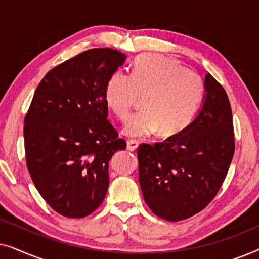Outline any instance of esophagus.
Instances as JSON below:
<instances>
[{"mask_svg": "<svg viewBox=\"0 0 259 259\" xmlns=\"http://www.w3.org/2000/svg\"><path fill=\"white\" fill-rule=\"evenodd\" d=\"M138 146H139V143L136 140H128L127 141V150L128 151H137Z\"/></svg>", "mask_w": 259, "mask_h": 259, "instance_id": "1", "label": "esophagus"}]
</instances>
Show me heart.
I'll use <instances>...</instances> for the list:
<instances>
[{
	"label": "heart",
	"instance_id": "obj_1",
	"mask_svg": "<svg viewBox=\"0 0 259 259\" xmlns=\"http://www.w3.org/2000/svg\"><path fill=\"white\" fill-rule=\"evenodd\" d=\"M199 74L161 55H143L130 75L115 72L105 88L107 107L122 121L128 118L138 97L144 98L145 112L130 118L123 133L147 138L160 132L173 137L191 125L204 98Z\"/></svg>",
	"mask_w": 259,
	"mask_h": 259
}]
</instances>
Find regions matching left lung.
Segmentation results:
<instances>
[{
	"mask_svg": "<svg viewBox=\"0 0 259 259\" xmlns=\"http://www.w3.org/2000/svg\"><path fill=\"white\" fill-rule=\"evenodd\" d=\"M201 108L191 125L165 143L138 148L139 183L152 212L169 222L204 210L221 189L235 152L226 92L207 73Z\"/></svg>",
	"mask_w": 259,
	"mask_h": 259,
	"instance_id": "8db88e82",
	"label": "left lung"
}]
</instances>
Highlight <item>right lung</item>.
<instances>
[{"mask_svg":"<svg viewBox=\"0 0 259 259\" xmlns=\"http://www.w3.org/2000/svg\"><path fill=\"white\" fill-rule=\"evenodd\" d=\"M127 56L90 49L46 74L24 118L27 167L38 193L68 218L91 214L107 193L109 160L126 141L107 120L105 88Z\"/></svg>","mask_w":259,"mask_h":259,"instance_id":"right-lung-1","label":"right lung"}]
</instances>
